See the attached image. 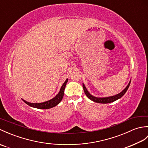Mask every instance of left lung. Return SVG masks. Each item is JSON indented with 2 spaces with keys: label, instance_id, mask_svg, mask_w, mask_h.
Segmentation results:
<instances>
[{
  "label": "left lung",
  "instance_id": "left-lung-1",
  "mask_svg": "<svg viewBox=\"0 0 148 148\" xmlns=\"http://www.w3.org/2000/svg\"><path fill=\"white\" fill-rule=\"evenodd\" d=\"M130 82H131V81H130V83H128L127 86L124 89V90H123L121 93H119V94H118V95H116L114 96H112V97H105V98H97V97H93L92 95H90V94L88 93V92L85 86L84 85V84H83V87L84 92V93H85L86 95L87 96L88 98L90 99L91 100H93V102H97V103H111V102H114V101H115V100L120 99L121 97L125 95V93L127 92L128 87H129V86H130Z\"/></svg>",
  "mask_w": 148,
  "mask_h": 148
}]
</instances>
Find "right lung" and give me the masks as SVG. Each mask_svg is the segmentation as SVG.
<instances>
[{"label":"right lung","instance_id":"right-lung-1","mask_svg":"<svg viewBox=\"0 0 148 148\" xmlns=\"http://www.w3.org/2000/svg\"><path fill=\"white\" fill-rule=\"evenodd\" d=\"M68 81V79H66V81L64 82V83L63 84V85L61 87V89L60 90L59 93H58V95H56V97H55L54 98L48 100V101L42 102V103H30L28 102L25 100H23L24 102H25L27 105H29L32 108H35L37 109H50L52 108L53 107L56 106V105H58V103L60 102L61 100H62L63 97H64V90H65V88L66 86V84H67Z\"/></svg>","mask_w":148,"mask_h":148}]
</instances>
